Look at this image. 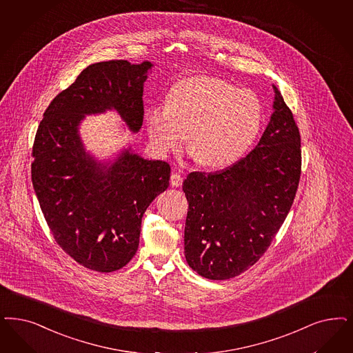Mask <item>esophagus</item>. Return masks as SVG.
<instances>
[{"label": "esophagus", "instance_id": "34e87169", "mask_svg": "<svg viewBox=\"0 0 353 353\" xmlns=\"http://www.w3.org/2000/svg\"><path fill=\"white\" fill-rule=\"evenodd\" d=\"M183 177L181 176V173L180 172H173L172 174H170V185L172 186H181L183 185Z\"/></svg>", "mask_w": 353, "mask_h": 353}]
</instances>
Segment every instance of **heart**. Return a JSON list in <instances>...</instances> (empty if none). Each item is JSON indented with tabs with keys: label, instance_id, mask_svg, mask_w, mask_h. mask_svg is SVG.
I'll use <instances>...</instances> for the list:
<instances>
[{
	"label": "heart",
	"instance_id": "heart-1",
	"mask_svg": "<svg viewBox=\"0 0 353 353\" xmlns=\"http://www.w3.org/2000/svg\"><path fill=\"white\" fill-rule=\"evenodd\" d=\"M263 122V107L254 92L228 82L195 77L177 83L165 105L146 112L148 137L161 154L188 146L205 168H225L243 158Z\"/></svg>",
	"mask_w": 353,
	"mask_h": 353
}]
</instances>
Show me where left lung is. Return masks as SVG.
Here are the masks:
<instances>
[{
    "instance_id": "1",
    "label": "left lung",
    "mask_w": 353,
    "mask_h": 353,
    "mask_svg": "<svg viewBox=\"0 0 353 353\" xmlns=\"http://www.w3.org/2000/svg\"><path fill=\"white\" fill-rule=\"evenodd\" d=\"M274 87V113L258 145L218 172H192L185 258L201 276L225 280L265 254L291 210L301 174V138L291 110Z\"/></svg>"
}]
</instances>
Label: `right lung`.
Instances as JSON below:
<instances>
[{
  "mask_svg": "<svg viewBox=\"0 0 353 353\" xmlns=\"http://www.w3.org/2000/svg\"><path fill=\"white\" fill-rule=\"evenodd\" d=\"M151 62L87 66L44 112L32 147L31 179L49 230L81 266L112 272L130 262L142 216L170 186L167 161L123 150L110 165L85 152L79 123L114 110L137 133L143 122V83Z\"/></svg>",
  "mask_w": 353,
  "mask_h": 353,
  "instance_id": "right-lung-1",
  "label": "right lung"
}]
</instances>
